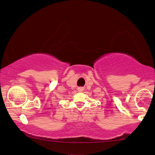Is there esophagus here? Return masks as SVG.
Returning <instances> with one entry per match:
<instances>
[{
  "instance_id": "1",
  "label": "esophagus",
  "mask_w": 155,
  "mask_h": 155,
  "mask_svg": "<svg viewBox=\"0 0 155 155\" xmlns=\"http://www.w3.org/2000/svg\"><path fill=\"white\" fill-rule=\"evenodd\" d=\"M78 91H80V92H82V91H83L84 90V87H78Z\"/></svg>"
}]
</instances>
